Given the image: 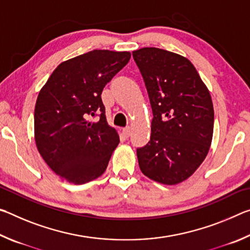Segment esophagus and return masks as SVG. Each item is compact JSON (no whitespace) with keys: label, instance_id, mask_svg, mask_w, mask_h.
Returning <instances> with one entry per match:
<instances>
[{"label":"esophagus","instance_id":"1","mask_svg":"<svg viewBox=\"0 0 250 250\" xmlns=\"http://www.w3.org/2000/svg\"><path fill=\"white\" fill-rule=\"evenodd\" d=\"M131 132H132V129L130 128V126H126V128H125L124 130H122V133H124V135L125 138H128L131 135Z\"/></svg>","mask_w":250,"mask_h":250}]
</instances>
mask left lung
<instances>
[{
    "label": "left lung",
    "mask_w": 250,
    "mask_h": 250,
    "mask_svg": "<svg viewBox=\"0 0 250 250\" xmlns=\"http://www.w3.org/2000/svg\"><path fill=\"white\" fill-rule=\"evenodd\" d=\"M153 111L151 138L137 150L139 167L166 185L188 180L205 160L214 131L206 84L182 55L156 47L133 50Z\"/></svg>",
    "instance_id": "8db88e82"
}]
</instances>
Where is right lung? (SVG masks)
<instances>
[{"label":"right lung","mask_w":250,"mask_h":250,"mask_svg":"<svg viewBox=\"0 0 250 250\" xmlns=\"http://www.w3.org/2000/svg\"><path fill=\"white\" fill-rule=\"evenodd\" d=\"M130 52L95 49L59 64L37 97L34 138L46 164L73 184L98 179L119 145L101 92L130 61ZM100 115L98 122L91 116Z\"/></svg>","instance_id":"obj_1"}]
</instances>
